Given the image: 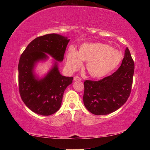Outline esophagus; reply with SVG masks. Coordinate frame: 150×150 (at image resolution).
Masks as SVG:
<instances>
[{
	"instance_id": "esophagus-1",
	"label": "esophagus",
	"mask_w": 150,
	"mask_h": 150,
	"mask_svg": "<svg viewBox=\"0 0 150 150\" xmlns=\"http://www.w3.org/2000/svg\"><path fill=\"white\" fill-rule=\"evenodd\" d=\"M74 81H81V78L79 77H77V76H76V77H74Z\"/></svg>"
}]
</instances>
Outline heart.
Wrapping results in <instances>:
<instances>
[{"mask_svg": "<svg viewBox=\"0 0 150 150\" xmlns=\"http://www.w3.org/2000/svg\"><path fill=\"white\" fill-rule=\"evenodd\" d=\"M122 59V54L103 43L83 44L78 52L71 48L67 55L66 66L71 71H75L82 65L81 60L87 62L86 68L91 76L100 78L116 68Z\"/></svg>", "mask_w": 150, "mask_h": 150, "instance_id": "heart-1", "label": "heart"}]
</instances>
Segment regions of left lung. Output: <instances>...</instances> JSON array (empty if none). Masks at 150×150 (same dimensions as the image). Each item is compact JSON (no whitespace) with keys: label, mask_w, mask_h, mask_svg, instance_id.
<instances>
[{"label":"left lung","mask_w":150,"mask_h":150,"mask_svg":"<svg viewBox=\"0 0 150 150\" xmlns=\"http://www.w3.org/2000/svg\"><path fill=\"white\" fill-rule=\"evenodd\" d=\"M134 62L126 47L117 71L99 81L86 80L83 103L95 115H106L118 110L130 96L133 82Z\"/></svg>","instance_id":"8db88e82"}]
</instances>
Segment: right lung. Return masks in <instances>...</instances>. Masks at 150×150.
Returning a JSON list of instances; mask_svg holds the SVG:
<instances>
[{
    "label": "right lung",
    "instance_id": "right-lung-1",
    "mask_svg": "<svg viewBox=\"0 0 150 150\" xmlns=\"http://www.w3.org/2000/svg\"><path fill=\"white\" fill-rule=\"evenodd\" d=\"M69 40L57 34L38 37L28 45L20 56L18 63V87L22 100L34 112L49 116L59 110L63 93L73 82V77L60 74L57 62L48 74L41 80L33 73L34 65L41 60L47 59V53L62 62Z\"/></svg>",
    "mask_w": 150,
    "mask_h": 150
}]
</instances>
